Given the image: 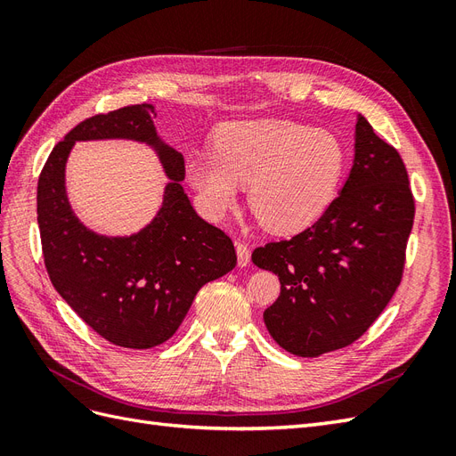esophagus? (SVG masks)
<instances>
[{
    "instance_id": "1",
    "label": "esophagus",
    "mask_w": 456,
    "mask_h": 456,
    "mask_svg": "<svg viewBox=\"0 0 456 456\" xmlns=\"http://www.w3.org/2000/svg\"><path fill=\"white\" fill-rule=\"evenodd\" d=\"M236 253H238V266L240 268H245L247 265H249V260H251L249 247L240 241V243H236Z\"/></svg>"
}]
</instances>
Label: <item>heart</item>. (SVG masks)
Instances as JSON below:
<instances>
[{"instance_id": "1", "label": "heart", "mask_w": 456, "mask_h": 456, "mask_svg": "<svg viewBox=\"0 0 456 456\" xmlns=\"http://www.w3.org/2000/svg\"><path fill=\"white\" fill-rule=\"evenodd\" d=\"M344 163L346 151L335 133L287 119H249L220 127L215 150L188 158L186 176L209 218L232 211L249 183V205L262 226L297 233L327 211Z\"/></svg>"}]
</instances>
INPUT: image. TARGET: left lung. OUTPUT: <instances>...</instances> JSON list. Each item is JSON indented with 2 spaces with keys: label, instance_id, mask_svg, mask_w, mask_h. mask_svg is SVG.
<instances>
[{
  "label": "left lung",
  "instance_id": "1",
  "mask_svg": "<svg viewBox=\"0 0 456 456\" xmlns=\"http://www.w3.org/2000/svg\"><path fill=\"white\" fill-rule=\"evenodd\" d=\"M412 218L402 158L357 114L354 165L337 200L298 236L253 251L255 266L281 283L265 312L272 338L300 357L360 338L402 281Z\"/></svg>",
  "mask_w": 456,
  "mask_h": 456
}]
</instances>
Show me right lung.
I'll use <instances>...</instances> for the list:
<instances>
[{
  "label": "right lung",
  "instance_id": "obj_1",
  "mask_svg": "<svg viewBox=\"0 0 456 456\" xmlns=\"http://www.w3.org/2000/svg\"><path fill=\"white\" fill-rule=\"evenodd\" d=\"M151 104L81 121L53 148L37 183V224L53 287L81 320L116 346L146 350L169 340L200 289L238 262L232 240L205 223L184 194V158L154 126ZM133 140L148 145L170 178L155 218L129 237L87 229L65 191L76 142Z\"/></svg>",
  "mask_w": 456,
  "mask_h": 456
}]
</instances>
